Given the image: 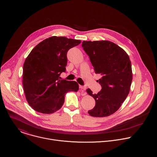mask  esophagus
<instances>
[{"label": "esophagus", "mask_w": 157, "mask_h": 157, "mask_svg": "<svg viewBox=\"0 0 157 157\" xmlns=\"http://www.w3.org/2000/svg\"><path fill=\"white\" fill-rule=\"evenodd\" d=\"M79 88H80L81 90H86L85 86H82V85H80V86H79Z\"/></svg>", "instance_id": "esophagus-1"}]
</instances>
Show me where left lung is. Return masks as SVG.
Segmentation results:
<instances>
[{"label":"left lung","instance_id":"obj_1","mask_svg":"<svg viewBox=\"0 0 157 157\" xmlns=\"http://www.w3.org/2000/svg\"><path fill=\"white\" fill-rule=\"evenodd\" d=\"M82 47L94 68L101 78L98 80L101 90L88 94L95 100V106L88 111L90 116L108 117L116 112L128 97L132 80L131 62L121 48L107 40L83 41Z\"/></svg>","mask_w":157,"mask_h":157}]
</instances>
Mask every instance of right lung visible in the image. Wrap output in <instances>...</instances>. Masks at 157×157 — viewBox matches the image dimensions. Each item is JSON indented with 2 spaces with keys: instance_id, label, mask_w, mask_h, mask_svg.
Listing matches in <instances>:
<instances>
[{
  "instance_id": "add662e5",
  "label": "right lung",
  "mask_w": 157,
  "mask_h": 157,
  "mask_svg": "<svg viewBox=\"0 0 157 157\" xmlns=\"http://www.w3.org/2000/svg\"><path fill=\"white\" fill-rule=\"evenodd\" d=\"M80 43L52 36L31 51L23 64L22 82L26 100L33 109L46 114L56 112L63 106L66 93L78 90L76 82L59 77L66 71L68 50Z\"/></svg>"
}]
</instances>
